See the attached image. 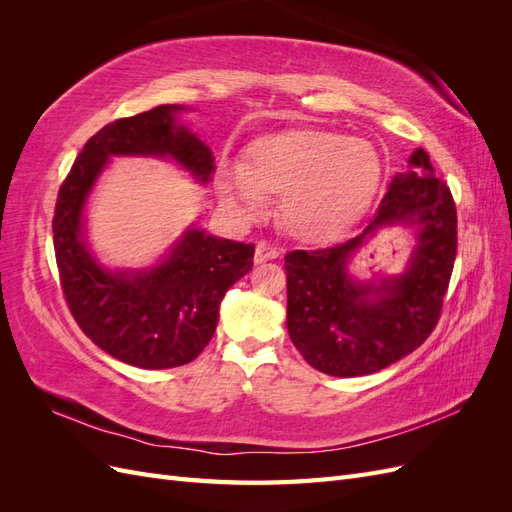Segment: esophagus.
I'll return each instance as SVG.
<instances>
[{"mask_svg": "<svg viewBox=\"0 0 512 512\" xmlns=\"http://www.w3.org/2000/svg\"><path fill=\"white\" fill-rule=\"evenodd\" d=\"M277 256H280V250H277V247H273V245H269V243H265V241H260V243L256 245L254 262L258 265V262L273 260V258H277Z\"/></svg>", "mask_w": 512, "mask_h": 512, "instance_id": "34e87169", "label": "esophagus"}]
</instances>
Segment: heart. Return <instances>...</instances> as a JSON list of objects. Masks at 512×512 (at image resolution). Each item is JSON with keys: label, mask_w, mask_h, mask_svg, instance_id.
Listing matches in <instances>:
<instances>
[{"label": "heart", "mask_w": 512, "mask_h": 512, "mask_svg": "<svg viewBox=\"0 0 512 512\" xmlns=\"http://www.w3.org/2000/svg\"><path fill=\"white\" fill-rule=\"evenodd\" d=\"M382 177L376 149L331 130H286L260 136L247 162H226L218 190L226 205L256 215L281 194L282 222L301 239L346 230L374 198Z\"/></svg>", "instance_id": "b5f03b06"}]
</instances>
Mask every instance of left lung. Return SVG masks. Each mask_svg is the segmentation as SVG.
<instances>
[{
    "instance_id": "left-lung-1",
    "label": "left lung",
    "mask_w": 512,
    "mask_h": 512,
    "mask_svg": "<svg viewBox=\"0 0 512 512\" xmlns=\"http://www.w3.org/2000/svg\"><path fill=\"white\" fill-rule=\"evenodd\" d=\"M415 228V250L397 276L359 281L351 258L378 229ZM457 254V209L423 149L397 173L361 235L327 250L286 254L292 344L322 374L367 376L404 359L436 327Z\"/></svg>"
}]
</instances>
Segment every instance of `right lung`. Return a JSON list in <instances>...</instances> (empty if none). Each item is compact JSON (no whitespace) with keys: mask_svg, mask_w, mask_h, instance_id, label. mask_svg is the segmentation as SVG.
<instances>
[{"mask_svg":"<svg viewBox=\"0 0 512 512\" xmlns=\"http://www.w3.org/2000/svg\"><path fill=\"white\" fill-rule=\"evenodd\" d=\"M162 104L108 123L85 143L59 188L53 245L61 288L83 333L115 359L141 369L194 361L218 327L226 290L254 267V245L213 237L194 224L151 267L108 269L91 252L85 207L111 158L173 160L207 185L215 170L209 145Z\"/></svg>","mask_w":512,"mask_h":512,"instance_id":"add662e5","label":"right lung"}]
</instances>
